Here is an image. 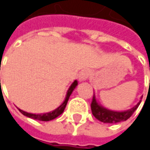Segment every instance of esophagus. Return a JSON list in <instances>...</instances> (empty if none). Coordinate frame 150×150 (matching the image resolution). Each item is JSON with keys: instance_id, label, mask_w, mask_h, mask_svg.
<instances>
[{"instance_id": "esophagus-1", "label": "esophagus", "mask_w": 150, "mask_h": 150, "mask_svg": "<svg viewBox=\"0 0 150 150\" xmlns=\"http://www.w3.org/2000/svg\"><path fill=\"white\" fill-rule=\"evenodd\" d=\"M89 76H90V71L85 69V70H83V71L80 72L78 78H79L80 81H85L86 79H88Z\"/></svg>"}]
</instances>
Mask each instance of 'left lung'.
<instances>
[{
    "mask_svg": "<svg viewBox=\"0 0 150 150\" xmlns=\"http://www.w3.org/2000/svg\"><path fill=\"white\" fill-rule=\"evenodd\" d=\"M140 103L141 101H139L137 103V105L132 107L129 110L123 111V112H115V111H111V110H109V109H106L103 106L100 105L96 100L95 95L93 94V101L91 103V109H92L93 115L97 120H99L100 122H104V123H117V122L127 120L137 110V108L139 107Z\"/></svg>",
    "mask_w": 150,
    "mask_h": 150,
    "instance_id": "1",
    "label": "left lung"
}]
</instances>
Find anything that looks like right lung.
I'll list each match as a JSON object with an SVG mask.
<instances>
[{
	"label": "right lung",
	"mask_w": 150,
	"mask_h": 150,
	"mask_svg": "<svg viewBox=\"0 0 150 150\" xmlns=\"http://www.w3.org/2000/svg\"><path fill=\"white\" fill-rule=\"evenodd\" d=\"M77 84H78L77 81H76V80H74V83L71 84V86L69 87L67 93V96H66L65 101L63 102V103H62L58 108H57L56 110H54V111H52V112H47V113L34 114V113H28V112H24V111H22V110H20V109H19V110H20V112H21L23 115H25V116H27V117H28V118L34 119V120H42V122H48V120H54V119H56L57 117H58L60 114H62L63 112H64L65 108H66V106H67V102H68L69 97H70L71 93H73V91L74 90V88L76 87V85H77Z\"/></svg>",
	"instance_id": "obj_1"
}]
</instances>
